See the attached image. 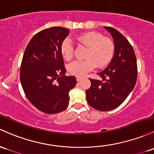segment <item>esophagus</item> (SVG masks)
Listing matches in <instances>:
<instances>
[{
    "instance_id": "1",
    "label": "esophagus",
    "mask_w": 154,
    "mask_h": 154,
    "mask_svg": "<svg viewBox=\"0 0 154 154\" xmlns=\"http://www.w3.org/2000/svg\"><path fill=\"white\" fill-rule=\"evenodd\" d=\"M76 79H77V82H80V81L82 79V77H78V76H77V77H76Z\"/></svg>"
}]
</instances>
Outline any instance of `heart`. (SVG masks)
Segmentation results:
<instances>
[{"mask_svg": "<svg viewBox=\"0 0 154 154\" xmlns=\"http://www.w3.org/2000/svg\"><path fill=\"white\" fill-rule=\"evenodd\" d=\"M80 43L87 46L84 60H77L68 66L69 72L72 75L82 77L96 68L102 69L111 62L115 52V45L112 39L104 37L94 31L82 33L77 36ZM60 53L66 60H71L74 56V47L66 38L60 45Z\"/></svg>", "mask_w": 154, "mask_h": 154, "instance_id": "heart-1", "label": "heart"}]
</instances>
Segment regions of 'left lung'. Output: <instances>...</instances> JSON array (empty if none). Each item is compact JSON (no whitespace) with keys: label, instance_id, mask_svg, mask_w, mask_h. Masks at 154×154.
<instances>
[{"label":"left lung","instance_id":"left-lung-1","mask_svg":"<svg viewBox=\"0 0 154 154\" xmlns=\"http://www.w3.org/2000/svg\"><path fill=\"white\" fill-rule=\"evenodd\" d=\"M112 36L114 56L109 66L97 74L102 81L90 79L91 85L86 91L89 105L99 111L116 109L124 102L134 88L137 77V65L131 44L118 30L104 27Z\"/></svg>","mask_w":154,"mask_h":154}]
</instances>
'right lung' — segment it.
I'll return each mask as SVG.
<instances>
[{
  "mask_svg": "<svg viewBox=\"0 0 154 154\" xmlns=\"http://www.w3.org/2000/svg\"><path fill=\"white\" fill-rule=\"evenodd\" d=\"M69 33L68 28L62 27L41 30L27 45L22 60L20 82L25 96L47 114L66 109L69 91L77 84L74 76L64 75L66 70L60 53V45Z\"/></svg>",
  "mask_w": 154,
  "mask_h": 154,
  "instance_id": "1",
  "label": "right lung"
}]
</instances>
